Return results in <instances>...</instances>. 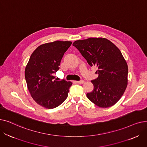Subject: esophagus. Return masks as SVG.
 <instances>
[{"instance_id": "34e87169", "label": "esophagus", "mask_w": 147, "mask_h": 147, "mask_svg": "<svg viewBox=\"0 0 147 147\" xmlns=\"http://www.w3.org/2000/svg\"><path fill=\"white\" fill-rule=\"evenodd\" d=\"M78 83H79V84H83L84 83V81L83 80H79V81H77L76 82Z\"/></svg>"}]
</instances>
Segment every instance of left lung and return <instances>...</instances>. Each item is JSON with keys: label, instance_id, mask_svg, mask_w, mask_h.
Here are the masks:
<instances>
[{"label": "left lung", "instance_id": "left-lung-1", "mask_svg": "<svg viewBox=\"0 0 147 147\" xmlns=\"http://www.w3.org/2000/svg\"><path fill=\"white\" fill-rule=\"evenodd\" d=\"M73 45L90 67L97 68L95 74L98 76L91 80L94 88L86 94L88 98L99 107L114 105L124 94L127 84L128 67L120 51L105 38L76 40Z\"/></svg>", "mask_w": 147, "mask_h": 147}]
</instances>
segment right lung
I'll return each mask as SVG.
<instances>
[{
    "mask_svg": "<svg viewBox=\"0 0 147 147\" xmlns=\"http://www.w3.org/2000/svg\"><path fill=\"white\" fill-rule=\"evenodd\" d=\"M72 42L55 41L38 46L31 55L25 69V78L31 96L38 104L52 109L68 96L71 82L57 80L53 76Z\"/></svg>",
    "mask_w": 147,
    "mask_h": 147,
    "instance_id": "add662e5",
    "label": "right lung"
}]
</instances>
